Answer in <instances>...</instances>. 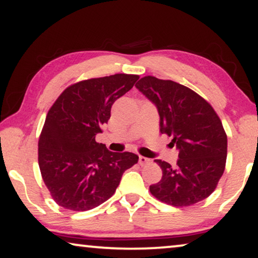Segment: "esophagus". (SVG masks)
I'll return each instance as SVG.
<instances>
[{
  "mask_svg": "<svg viewBox=\"0 0 258 258\" xmlns=\"http://www.w3.org/2000/svg\"><path fill=\"white\" fill-rule=\"evenodd\" d=\"M151 162V159H147V157L145 156H139V163L141 164V166H144V164Z\"/></svg>",
  "mask_w": 258,
  "mask_h": 258,
  "instance_id": "34e87169",
  "label": "esophagus"
}]
</instances>
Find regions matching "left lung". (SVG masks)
<instances>
[{"mask_svg":"<svg viewBox=\"0 0 258 258\" xmlns=\"http://www.w3.org/2000/svg\"><path fill=\"white\" fill-rule=\"evenodd\" d=\"M156 106L160 132L172 137L176 166L155 160L162 178L151 194L169 205L190 206L209 197L224 174L227 136L213 107L190 88L170 80L145 76L136 84Z\"/></svg>","mask_w":258,"mask_h":258,"instance_id":"8db88e82","label":"left lung"}]
</instances>
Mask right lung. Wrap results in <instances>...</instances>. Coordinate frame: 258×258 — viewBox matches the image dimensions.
<instances>
[{"label":"right lung","instance_id":"obj_1","mask_svg":"<svg viewBox=\"0 0 258 258\" xmlns=\"http://www.w3.org/2000/svg\"><path fill=\"white\" fill-rule=\"evenodd\" d=\"M139 76L114 74L68 87L49 109L39 142L41 176L57 205L83 212L112 196L137 154L110 152L96 142L111 106L132 89Z\"/></svg>","mask_w":258,"mask_h":258}]
</instances>
